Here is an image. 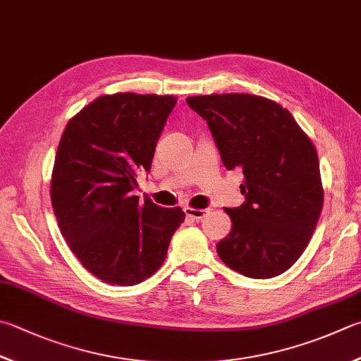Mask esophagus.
<instances>
[{
	"label": "esophagus",
	"mask_w": 361,
	"mask_h": 361,
	"mask_svg": "<svg viewBox=\"0 0 361 361\" xmlns=\"http://www.w3.org/2000/svg\"><path fill=\"white\" fill-rule=\"evenodd\" d=\"M207 210L206 209H195V207H185V215L188 219H192L195 221H200L204 215H206Z\"/></svg>",
	"instance_id": "1"
}]
</instances>
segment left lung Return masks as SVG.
<instances>
[{
    "mask_svg": "<svg viewBox=\"0 0 361 361\" xmlns=\"http://www.w3.org/2000/svg\"><path fill=\"white\" fill-rule=\"evenodd\" d=\"M185 100L206 119L224 168L242 169L245 178V202L224 209L233 229L216 253L245 276L281 275L308 247L324 206L314 145L270 99L231 92Z\"/></svg>",
    "mask_w": 361,
    "mask_h": 361,
    "instance_id": "1",
    "label": "left lung"
}]
</instances>
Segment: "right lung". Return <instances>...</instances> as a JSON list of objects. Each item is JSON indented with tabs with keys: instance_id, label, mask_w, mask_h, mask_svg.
Here are the masks:
<instances>
[{
	"instance_id": "obj_1",
	"label": "right lung",
	"mask_w": 361,
	"mask_h": 361,
	"mask_svg": "<svg viewBox=\"0 0 361 361\" xmlns=\"http://www.w3.org/2000/svg\"><path fill=\"white\" fill-rule=\"evenodd\" d=\"M174 96H100L67 122L54 157L50 198L61 234L86 270L133 286L157 271L185 214L140 201V171L151 169Z\"/></svg>"
}]
</instances>
